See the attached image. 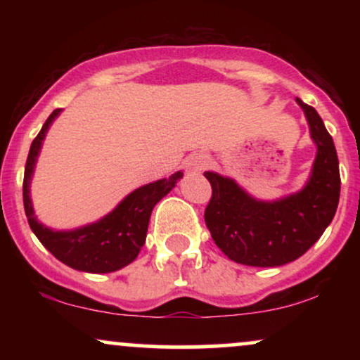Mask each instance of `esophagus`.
<instances>
[{"label":"esophagus","instance_id":"esophagus-1","mask_svg":"<svg viewBox=\"0 0 360 360\" xmlns=\"http://www.w3.org/2000/svg\"><path fill=\"white\" fill-rule=\"evenodd\" d=\"M208 164H210V157L203 154V152H194V154L189 155L188 160H186V167L193 172L203 171L205 167H208Z\"/></svg>","mask_w":360,"mask_h":360}]
</instances>
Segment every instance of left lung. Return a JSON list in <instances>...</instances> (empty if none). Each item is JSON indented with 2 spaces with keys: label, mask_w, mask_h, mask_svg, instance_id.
<instances>
[{
  "label": "left lung",
  "mask_w": 360,
  "mask_h": 360,
  "mask_svg": "<svg viewBox=\"0 0 360 360\" xmlns=\"http://www.w3.org/2000/svg\"><path fill=\"white\" fill-rule=\"evenodd\" d=\"M307 115L316 157L307 186L278 201H259L230 177L205 172L212 200L205 221L223 254L254 267L292 262L307 252L333 220L340 198V171L332 135L313 106L296 98Z\"/></svg>",
  "instance_id": "left-lung-1"
}]
</instances>
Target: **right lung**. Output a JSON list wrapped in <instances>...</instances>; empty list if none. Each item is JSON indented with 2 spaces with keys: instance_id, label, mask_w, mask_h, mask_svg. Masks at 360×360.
<instances>
[{
  "instance_id": "add662e5",
  "label": "right lung",
  "mask_w": 360,
  "mask_h": 360,
  "mask_svg": "<svg viewBox=\"0 0 360 360\" xmlns=\"http://www.w3.org/2000/svg\"><path fill=\"white\" fill-rule=\"evenodd\" d=\"M60 111V108L53 110L51 117L45 120L42 130L32 142L27 164H25L23 206L28 225L45 249L65 266L77 271L93 272V274L118 271L137 259L140 249L146 243L152 210L174 188L177 181L183 177V172L177 171L167 179H159L135 189L113 212L91 225L69 230V232L47 229L37 220L34 213L30 200V181L45 134Z\"/></svg>"
}]
</instances>
